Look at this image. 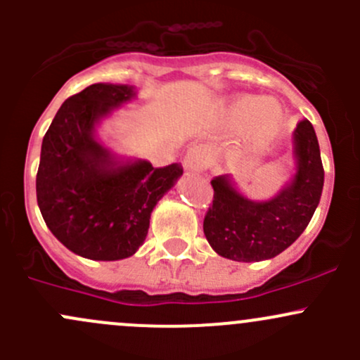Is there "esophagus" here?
<instances>
[{
    "mask_svg": "<svg viewBox=\"0 0 360 360\" xmlns=\"http://www.w3.org/2000/svg\"><path fill=\"white\" fill-rule=\"evenodd\" d=\"M209 150H207L205 146H202V144L191 146L190 150L186 151V155H184V167H186L188 170H191V172H203V170H207V167H209Z\"/></svg>",
    "mask_w": 360,
    "mask_h": 360,
    "instance_id": "1",
    "label": "esophagus"
}]
</instances>
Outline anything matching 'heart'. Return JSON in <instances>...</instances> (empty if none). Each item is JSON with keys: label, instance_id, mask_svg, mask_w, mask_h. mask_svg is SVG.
I'll list each match as a JSON object with an SVG mask.
<instances>
[{"label": "heart", "instance_id": "b5f03b06", "mask_svg": "<svg viewBox=\"0 0 360 360\" xmlns=\"http://www.w3.org/2000/svg\"><path fill=\"white\" fill-rule=\"evenodd\" d=\"M224 118L233 129H245L249 146H261L278 132L284 122V110L271 99L248 96L230 104Z\"/></svg>", "mask_w": 360, "mask_h": 360}]
</instances>
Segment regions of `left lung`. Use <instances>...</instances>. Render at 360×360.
Here are the masks:
<instances>
[{
	"mask_svg": "<svg viewBox=\"0 0 360 360\" xmlns=\"http://www.w3.org/2000/svg\"><path fill=\"white\" fill-rule=\"evenodd\" d=\"M292 160L291 179L268 200L245 197L228 174L210 181L214 200L203 233L219 256L242 263L271 259L303 233L324 188L319 141L308 120L292 134Z\"/></svg>",
	"mask_w": 360,
	"mask_h": 360,
	"instance_id": "obj_1",
	"label": "left lung"
}]
</instances>
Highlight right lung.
<instances>
[{
  "label": "right lung",
  "instance_id": "right-lung-1",
  "mask_svg": "<svg viewBox=\"0 0 360 360\" xmlns=\"http://www.w3.org/2000/svg\"><path fill=\"white\" fill-rule=\"evenodd\" d=\"M137 89L94 83L64 101L41 143L36 198L53 237L94 261L130 257L144 244L160 198L183 176L181 163L155 169L148 160L120 157L97 129Z\"/></svg>",
  "mask_w": 360,
  "mask_h": 360
}]
</instances>
